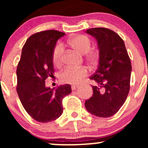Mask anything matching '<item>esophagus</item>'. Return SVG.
Here are the masks:
<instances>
[{"instance_id": "esophagus-1", "label": "esophagus", "mask_w": 148, "mask_h": 148, "mask_svg": "<svg viewBox=\"0 0 148 148\" xmlns=\"http://www.w3.org/2000/svg\"><path fill=\"white\" fill-rule=\"evenodd\" d=\"M79 88V86H77V85H75V86H72V90H75L76 88Z\"/></svg>"}]
</instances>
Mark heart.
Returning a JSON list of instances; mask_svg holds the SVG:
<instances>
[{
    "instance_id": "heart-1",
    "label": "heart",
    "mask_w": 148,
    "mask_h": 148,
    "mask_svg": "<svg viewBox=\"0 0 148 148\" xmlns=\"http://www.w3.org/2000/svg\"><path fill=\"white\" fill-rule=\"evenodd\" d=\"M67 45L73 50L81 55L87 54V60L91 63H95L98 59V53L92 51L91 40L89 37L84 35H77L69 39ZM63 49L60 45H57L54 47L52 53L53 64L55 67H60L62 63V56ZM88 75L86 68H73L67 67L61 72L59 76L60 81L63 84H77Z\"/></svg>"
}]
</instances>
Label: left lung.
Instances as JSON below:
<instances>
[{"instance_id": "8db88e82", "label": "left lung", "mask_w": 148, "mask_h": 148, "mask_svg": "<svg viewBox=\"0 0 148 148\" xmlns=\"http://www.w3.org/2000/svg\"><path fill=\"white\" fill-rule=\"evenodd\" d=\"M86 33L96 39L99 64L90 77L97 83L93 95L85 106L91 114L108 118L119 111L126 100L130 88L132 64L123 39L113 30L92 28Z\"/></svg>"}]
</instances>
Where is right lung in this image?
I'll list each match as a JSON object with an SVG mask.
<instances>
[{"instance_id":"obj_1","label":"right lung","mask_w":148,"mask_h":148,"mask_svg":"<svg viewBox=\"0 0 148 148\" xmlns=\"http://www.w3.org/2000/svg\"><path fill=\"white\" fill-rule=\"evenodd\" d=\"M64 34L55 30L39 32L31 35L22 49L16 91L25 111L40 123L58 118L63 112L62 99L72 92L69 84L52 89L45 86L47 77H54L53 50Z\"/></svg>"}]
</instances>
